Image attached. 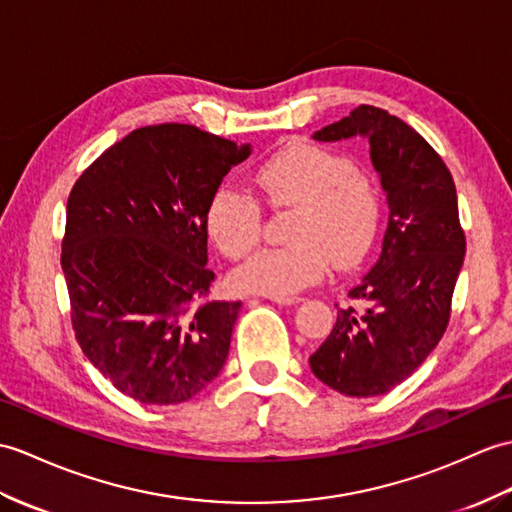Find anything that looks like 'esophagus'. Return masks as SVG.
Listing matches in <instances>:
<instances>
[{"label":"esophagus","instance_id":"obj_1","mask_svg":"<svg viewBox=\"0 0 512 512\" xmlns=\"http://www.w3.org/2000/svg\"><path fill=\"white\" fill-rule=\"evenodd\" d=\"M270 301L277 303V305H296V303H301L303 299H301V296H270Z\"/></svg>","mask_w":512,"mask_h":512}]
</instances>
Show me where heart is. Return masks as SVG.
Instances as JSON below:
<instances>
[{
  "label": "heart",
  "mask_w": 512,
  "mask_h": 512,
  "mask_svg": "<svg viewBox=\"0 0 512 512\" xmlns=\"http://www.w3.org/2000/svg\"><path fill=\"white\" fill-rule=\"evenodd\" d=\"M255 183L272 207L294 209L292 244L266 248L237 266L231 275L237 292L292 296L323 277L331 259L351 266L371 248L382 196L344 154L292 144L259 165ZM205 229L224 255L240 259L259 242V205L242 189L222 185L207 202Z\"/></svg>",
  "instance_id": "1"
}]
</instances>
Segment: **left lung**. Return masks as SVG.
Segmentation results:
<instances>
[{"label":"left lung","instance_id":"8db88e82","mask_svg":"<svg viewBox=\"0 0 512 512\" xmlns=\"http://www.w3.org/2000/svg\"><path fill=\"white\" fill-rule=\"evenodd\" d=\"M312 137L368 141L388 227L375 266L349 290L362 310L340 307L310 366L340 395L379 397L417 371L447 329L465 259L456 185L436 150L384 109L362 104Z\"/></svg>","mask_w":512,"mask_h":512}]
</instances>
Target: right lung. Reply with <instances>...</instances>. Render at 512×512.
I'll return each instance as SVG.
<instances>
[{
    "label": "right lung",
    "instance_id": "right-lung-1",
    "mask_svg": "<svg viewBox=\"0 0 512 512\" xmlns=\"http://www.w3.org/2000/svg\"><path fill=\"white\" fill-rule=\"evenodd\" d=\"M251 144L189 124L144 126L104 150L67 200L61 266L89 362L146 406H174L227 362L240 301H205V211Z\"/></svg>",
    "mask_w": 512,
    "mask_h": 512
}]
</instances>
